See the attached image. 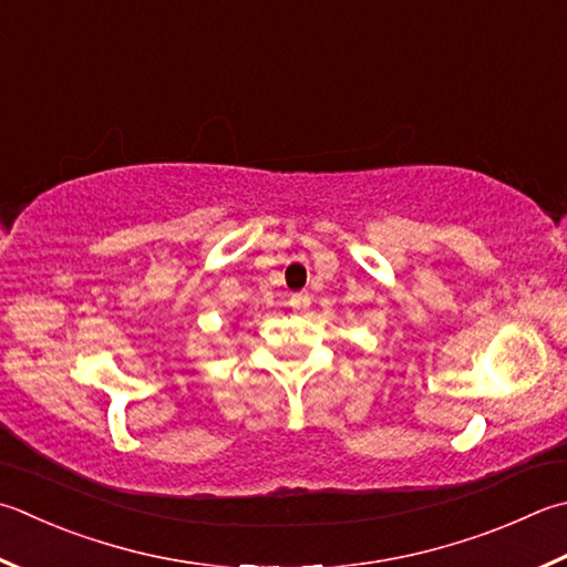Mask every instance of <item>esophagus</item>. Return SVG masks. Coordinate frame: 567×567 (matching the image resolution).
I'll use <instances>...</instances> for the list:
<instances>
[{
	"label": "esophagus",
	"instance_id": "34e87169",
	"mask_svg": "<svg viewBox=\"0 0 567 567\" xmlns=\"http://www.w3.org/2000/svg\"><path fill=\"white\" fill-rule=\"evenodd\" d=\"M308 303H311V296L308 293H293L291 301H288V306L296 308V311H303V308H308Z\"/></svg>",
	"mask_w": 567,
	"mask_h": 567
}]
</instances>
